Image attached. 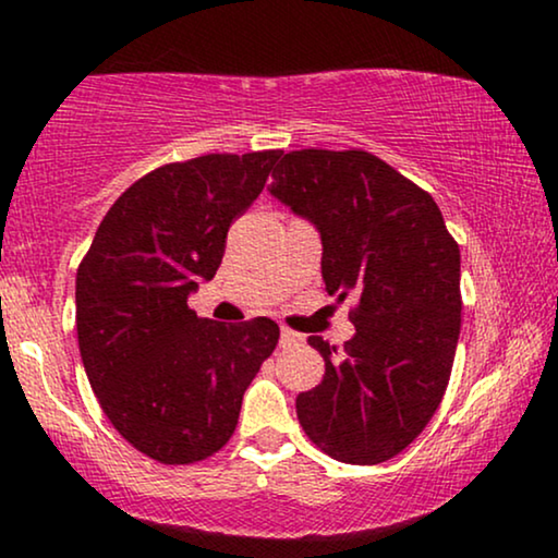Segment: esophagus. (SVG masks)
<instances>
[{"label": "esophagus", "mask_w": 558, "mask_h": 558, "mask_svg": "<svg viewBox=\"0 0 558 558\" xmlns=\"http://www.w3.org/2000/svg\"><path fill=\"white\" fill-rule=\"evenodd\" d=\"M302 342H304V338L300 332L289 330V327H281V332H279V345L281 348H296V345H302Z\"/></svg>", "instance_id": "34e87169"}]
</instances>
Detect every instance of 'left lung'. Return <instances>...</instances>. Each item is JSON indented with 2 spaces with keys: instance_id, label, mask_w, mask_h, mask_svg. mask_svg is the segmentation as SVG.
Listing matches in <instances>:
<instances>
[{
  "instance_id": "obj_1",
  "label": "left lung",
  "mask_w": 558,
  "mask_h": 558,
  "mask_svg": "<svg viewBox=\"0 0 558 558\" xmlns=\"http://www.w3.org/2000/svg\"><path fill=\"white\" fill-rule=\"evenodd\" d=\"M271 180L269 193L317 228L327 294L357 296L345 348L310 338L325 376L296 396V418L338 462L391 460L447 391L460 338V246L434 197L371 151H289Z\"/></svg>"
}]
</instances>
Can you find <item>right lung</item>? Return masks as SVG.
<instances>
[{
    "instance_id": "add662e5",
    "label": "right lung",
    "mask_w": 558,
    "mask_h": 558,
    "mask_svg": "<svg viewBox=\"0 0 558 558\" xmlns=\"http://www.w3.org/2000/svg\"><path fill=\"white\" fill-rule=\"evenodd\" d=\"M277 159L269 149L157 167L111 205L75 274L90 388L113 429L162 464L205 460L231 439L243 393L277 348L269 317L226 325L187 307Z\"/></svg>"
}]
</instances>
